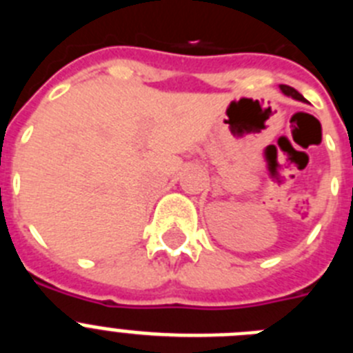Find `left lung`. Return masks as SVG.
Listing matches in <instances>:
<instances>
[{
	"instance_id": "left-lung-1",
	"label": "left lung",
	"mask_w": 353,
	"mask_h": 353,
	"mask_svg": "<svg viewBox=\"0 0 353 353\" xmlns=\"http://www.w3.org/2000/svg\"><path fill=\"white\" fill-rule=\"evenodd\" d=\"M281 90H283V93H285V95L293 97V99H297V101H304V97H302L301 93L297 92V90L292 88V86H286V84H281Z\"/></svg>"
}]
</instances>
